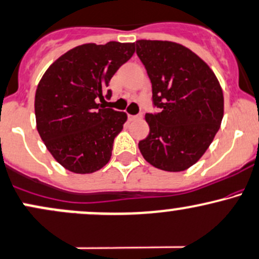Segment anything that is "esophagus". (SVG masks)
Here are the masks:
<instances>
[{"mask_svg":"<svg viewBox=\"0 0 259 259\" xmlns=\"http://www.w3.org/2000/svg\"><path fill=\"white\" fill-rule=\"evenodd\" d=\"M127 118H129L130 121H134V120H139V119H141V115H127Z\"/></svg>","mask_w":259,"mask_h":259,"instance_id":"esophagus-1","label":"esophagus"}]
</instances>
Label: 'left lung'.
Masks as SVG:
<instances>
[{
  "instance_id": "8db88e82",
  "label": "left lung",
  "mask_w": 259,
  "mask_h": 259,
  "mask_svg": "<svg viewBox=\"0 0 259 259\" xmlns=\"http://www.w3.org/2000/svg\"><path fill=\"white\" fill-rule=\"evenodd\" d=\"M136 54L152 84L150 126L139 141L144 158L156 168L180 172L208 150L224 116V96L217 76L198 55L172 41L138 40Z\"/></svg>"
}]
</instances>
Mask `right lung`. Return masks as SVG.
I'll use <instances>...</instances> for the list:
<instances>
[{"label":"right lung","instance_id":"1","mask_svg":"<svg viewBox=\"0 0 259 259\" xmlns=\"http://www.w3.org/2000/svg\"><path fill=\"white\" fill-rule=\"evenodd\" d=\"M134 51L133 42L79 45L60 56L39 82L36 129L54 158L69 171L92 173L110 160L126 114L99 102L110 98V78Z\"/></svg>","mask_w":259,"mask_h":259}]
</instances>
